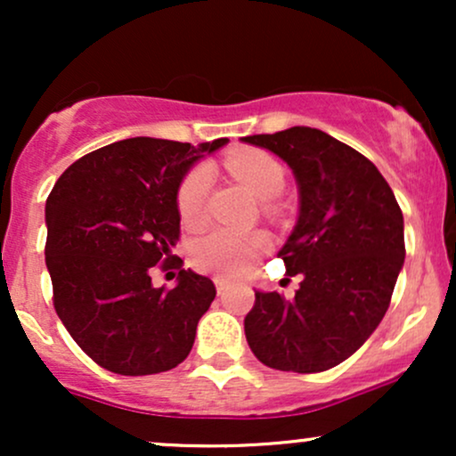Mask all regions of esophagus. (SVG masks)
I'll list each match as a JSON object with an SVG mask.
<instances>
[{
    "label": "esophagus",
    "instance_id": "34e87169",
    "mask_svg": "<svg viewBox=\"0 0 456 456\" xmlns=\"http://www.w3.org/2000/svg\"><path fill=\"white\" fill-rule=\"evenodd\" d=\"M214 285H216L218 294H224V291L229 289V281L223 279V276H216V279H214Z\"/></svg>",
    "mask_w": 456,
    "mask_h": 456
}]
</instances>
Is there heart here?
<instances>
[{
    "mask_svg": "<svg viewBox=\"0 0 456 456\" xmlns=\"http://www.w3.org/2000/svg\"><path fill=\"white\" fill-rule=\"evenodd\" d=\"M227 169L240 184H244L261 201L281 195L285 188V169L274 156L264 150H238L224 160ZM212 174L208 165L192 167L182 177L175 192V208L186 229L201 227L206 221V199ZM270 250V238L264 232H214L197 238L191 246V259L197 270L208 274L238 279L250 272L261 255Z\"/></svg>",
    "mask_w": 456,
    "mask_h": 456,
    "instance_id": "1",
    "label": "heart"
}]
</instances>
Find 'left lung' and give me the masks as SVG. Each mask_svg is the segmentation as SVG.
<instances>
[{
	"label": "left lung",
	"instance_id": "1",
	"mask_svg": "<svg viewBox=\"0 0 456 456\" xmlns=\"http://www.w3.org/2000/svg\"><path fill=\"white\" fill-rule=\"evenodd\" d=\"M242 141L294 171L300 214L279 257L289 276L302 274L291 300L255 291L246 341L270 369L322 373L358 352L388 311L405 261L403 212L378 167L323 130Z\"/></svg>",
	"mask_w": 456,
	"mask_h": 456
}]
</instances>
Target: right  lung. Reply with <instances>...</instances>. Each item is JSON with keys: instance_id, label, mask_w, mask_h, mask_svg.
Listing matches in <instances>:
<instances>
[{"instance_id": "obj_1", "label": "right lung", "mask_w": 456, "mask_h": 456, "mask_svg": "<svg viewBox=\"0 0 456 456\" xmlns=\"http://www.w3.org/2000/svg\"><path fill=\"white\" fill-rule=\"evenodd\" d=\"M191 145L133 137L72 162L46 199L45 257L53 306L70 337L118 375H154L184 362L216 287L171 261L180 240L175 192L203 154ZM181 268L178 285H151L149 272Z\"/></svg>"}]
</instances>
